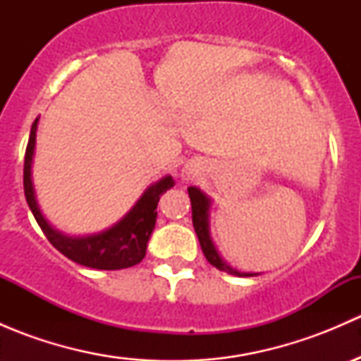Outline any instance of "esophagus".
Masks as SVG:
<instances>
[{
	"label": "esophagus",
	"instance_id": "1",
	"mask_svg": "<svg viewBox=\"0 0 361 361\" xmlns=\"http://www.w3.org/2000/svg\"><path fill=\"white\" fill-rule=\"evenodd\" d=\"M202 169V162L199 160H190V162L185 164V167L181 169V180L183 181H192L199 176Z\"/></svg>",
	"mask_w": 361,
	"mask_h": 361
}]
</instances>
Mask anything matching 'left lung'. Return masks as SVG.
I'll list each match as a JSON object with an SVG mask.
<instances>
[{
    "instance_id": "obj_1",
    "label": "left lung",
    "mask_w": 361,
    "mask_h": 361,
    "mask_svg": "<svg viewBox=\"0 0 361 361\" xmlns=\"http://www.w3.org/2000/svg\"><path fill=\"white\" fill-rule=\"evenodd\" d=\"M188 195H190L192 202V221H194L195 234H197L199 243L204 257L207 258L213 267L218 271H224L232 276H241V278H250V276H257L253 272H241L238 269H232L224 258L218 253L216 246H214L213 239H211V228H209V209H211V199L197 187H188Z\"/></svg>"
}]
</instances>
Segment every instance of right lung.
Instances as JSON below:
<instances>
[{"instance_id":"obj_1","label":"right lung","mask_w":361,"mask_h":361,"mask_svg":"<svg viewBox=\"0 0 361 361\" xmlns=\"http://www.w3.org/2000/svg\"><path fill=\"white\" fill-rule=\"evenodd\" d=\"M38 120L32 122L29 133L27 148L24 159V194L29 209L35 214L39 228L47 235L54 248H57L69 260L80 265L101 271H118L140 264L147 255V246L157 221V204L160 195L174 185L173 176H164L152 183L141 194L136 204L120 218L116 224L96 234L68 235L49 224L36 201L35 185H32V157L36 147V130Z\"/></svg>"}]
</instances>
